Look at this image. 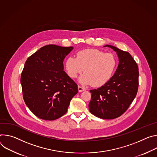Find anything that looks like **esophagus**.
Here are the masks:
<instances>
[{
    "mask_svg": "<svg viewBox=\"0 0 157 157\" xmlns=\"http://www.w3.org/2000/svg\"><path fill=\"white\" fill-rule=\"evenodd\" d=\"M78 92H82L83 91H85L86 89L84 88V87H82V86H78Z\"/></svg>",
    "mask_w": 157,
    "mask_h": 157,
    "instance_id": "obj_1",
    "label": "esophagus"
}]
</instances>
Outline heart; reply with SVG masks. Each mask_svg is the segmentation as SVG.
Wrapping results in <instances>:
<instances>
[{"label":"heart","instance_id":"heart-1","mask_svg":"<svg viewBox=\"0 0 157 157\" xmlns=\"http://www.w3.org/2000/svg\"><path fill=\"white\" fill-rule=\"evenodd\" d=\"M117 65V59L113 54L92 48L80 50L76 58L69 56L65 62L70 77L75 78L83 71L85 74L80 77V83L91 84L95 87L101 86L110 80Z\"/></svg>","mask_w":157,"mask_h":157}]
</instances>
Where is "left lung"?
<instances>
[{
	"label": "left lung",
	"mask_w": 157,
	"mask_h": 157,
	"mask_svg": "<svg viewBox=\"0 0 157 157\" xmlns=\"http://www.w3.org/2000/svg\"><path fill=\"white\" fill-rule=\"evenodd\" d=\"M118 56V65L110 80L101 87L90 90L89 107L91 113L101 119H113L122 115L135 98L138 87V68L127 52L106 45Z\"/></svg>",
	"instance_id": "8db88e82"
}]
</instances>
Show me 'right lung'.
<instances>
[{
    "instance_id": "add662e5",
    "label": "right lung",
    "mask_w": 157,
    "mask_h": 157,
    "mask_svg": "<svg viewBox=\"0 0 157 157\" xmlns=\"http://www.w3.org/2000/svg\"><path fill=\"white\" fill-rule=\"evenodd\" d=\"M73 48L45 45L25 63L21 77L23 98L39 118L54 120L61 117L78 93L77 85L63 71V60Z\"/></svg>"
}]
</instances>
